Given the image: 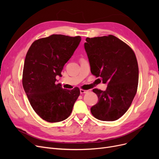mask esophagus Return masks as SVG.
<instances>
[{
    "label": "esophagus",
    "instance_id": "obj_1",
    "mask_svg": "<svg viewBox=\"0 0 159 159\" xmlns=\"http://www.w3.org/2000/svg\"><path fill=\"white\" fill-rule=\"evenodd\" d=\"M88 90H84V89H80V93L83 94V93H88Z\"/></svg>",
    "mask_w": 159,
    "mask_h": 159
}]
</instances>
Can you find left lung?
I'll return each instance as SVG.
<instances>
[{"mask_svg":"<svg viewBox=\"0 0 159 159\" xmlns=\"http://www.w3.org/2000/svg\"><path fill=\"white\" fill-rule=\"evenodd\" d=\"M84 48L91 74L107 84L105 91L93 89L98 102L91 107V114L101 121H115L126 113L137 93L139 67L135 54L113 35L87 38Z\"/></svg>","mask_w":159,"mask_h":159,"instance_id":"left-lung-1","label":"left lung"}]
</instances>
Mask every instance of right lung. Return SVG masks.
<instances>
[{
  "instance_id": "1",
  "label": "right lung",
  "mask_w": 159,
  "mask_h": 159,
  "mask_svg": "<svg viewBox=\"0 0 159 159\" xmlns=\"http://www.w3.org/2000/svg\"><path fill=\"white\" fill-rule=\"evenodd\" d=\"M80 36L52 34L34 42L24 64L22 85L34 111L45 121L60 122L68 118L80 94L78 88L63 89L56 76L79 46Z\"/></svg>"
}]
</instances>
